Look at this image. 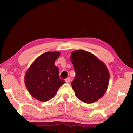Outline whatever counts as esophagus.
<instances>
[{"instance_id": "esophagus-1", "label": "esophagus", "mask_w": 133, "mask_h": 133, "mask_svg": "<svg viewBox=\"0 0 133 133\" xmlns=\"http://www.w3.org/2000/svg\"><path fill=\"white\" fill-rule=\"evenodd\" d=\"M70 81H71V77H69L65 79V81L66 83H69V82H70Z\"/></svg>"}]
</instances>
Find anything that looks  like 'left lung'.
<instances>
[{
	"label": "left lung",
	"instance_id": "8db88e82",
	"mask_svg": "<svg viewBox=\"0 0 133 133\" xmlns=\"http://www.w3.org/2000/svg\"><path fill=\"white\" fill-rule=\"evenodd\" d=\"M71 61L76 73L71 82L76 97L88 104L101 98L109 81V72L106 64L94 54L83 50L73 51Z\"/></svg>",
	"mask_w": 133,
	"mask_h": 133
}]
</instances>
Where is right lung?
<instances>
[{
    "instance_id": "obj_1",
    "label": "right lung",
    "mask_w": 133,
    "mask_h": 133,
    "mask_svg": "<svg viewBox=\"0 0 133 133\" xmlns=\"http://www.w3.org/2000/svg\"><path fill=\"white\" fill-rule=\"evenodd\" d=\"M59 52H47L38 57L24 77L25 84L34 98L47 101L52 98L57 90L65 83L59 77V70L54 64L60 56Z\"/></svg>"
}]
</instances>
